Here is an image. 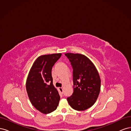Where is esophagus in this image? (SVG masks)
Instances as JSON below:
<instances>
[{"mask_svg":"<svg viewBox=\"0 0 131 131\" xmlns=\"http://www.w3.org/2000/svg\"><path fill=\"white\" fill-rule=\"evenodd\" d=\"M59 91L61 93H63V89H62V88H59Z\"/></svg>","mask_w":131,"mask_h":131,"instance_id":"34e87169","label":"esophagus"}]
</instances>
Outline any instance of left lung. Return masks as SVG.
I'll return each mask as SVG.
<instances>
[{"label":"left lung","instance_id":"left-lung-1","mask_svg":"<svg viewBox=\"0 0 131 131\" xmlns=\"http://www.w3.org/2000/svg\"><path fill=\"white\" fill-rule=\"evenodd\" d=\"M73 68L74 92L67 98L72 108L83 111L96 102L101 90V79L92 62L84 54L67 53Z\"/></svg>","mask_w":131,"mask_h":131}]
</instances>
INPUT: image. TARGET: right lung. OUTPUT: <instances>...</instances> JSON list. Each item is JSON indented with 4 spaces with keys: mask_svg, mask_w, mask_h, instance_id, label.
<instances>
[{
    "mask_svg": "<svg viewBox=\"0 0 131 131\" xmlns=\"http://www.w3.org/2000/svg\"><path fill=\"white\" fill-rule=\"evenodd\" d=\"M61 55L59 53L38 57L28 75V96L34 108L43 114H49L56 110L60 100L58 91L53 84L51 70Z\"/></svg>",
    "mask_w": 131,
    "mask_h": 131,
    "instance_id": "right-lung-1",
    "label": "right lung"
}]
</instances>
